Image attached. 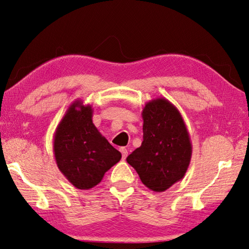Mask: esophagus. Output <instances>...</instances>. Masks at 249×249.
Returning a JSON list of instances; mask_svg holds the SVG:
<instances>
[{"label": "esophagus", "mask_w": 249, "mask_h": 249, "mask_svg": "<svg viewBox=\"0 0 249 249\" xmlns=\"http://www.w3.org/2000/svg\"><path fill=\"white\" fill-rule=\"evenodd\" d=\"M120 151L122 153V157H123V159H125L126 157H127L128 151H127V149L125 148V147H121V148H120Z\"/></svg>", "instance_id": "esophagus-1"}]
</instances>
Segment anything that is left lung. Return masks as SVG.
Returning <instances> with one entry per match:
<instances>
[{
    "label": "left lung",
    "mask_w": 249,
    "mask_h": 249,
    "mask_svg": "<svg viewBox=\"0 0 249 249\" xmlns=\"http://www.w3.org/2000/svg\"><path fill=\"white\" fill-rule=\"evenodd\" d=\"M142 116V142L126 160L147 188L163 192L188 170L192 155L190 136L178 108L165 98L147 102Z\"/></svg>",
    "instance_id": "left-lung-1"
}]
</instances>
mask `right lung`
I'll use <instances>...</instances> for the list:
<instances>
[{"label": "right lung", "mask_w": 249, "mask_h": 249, "mask_svg": "<svg viewBox=\"0 0 249 249\" xmlns=\"http://www.w3.org/2000/svg\"><path fill=\"white\" fill-rule=\"evenodd\" d=\"M93 109L77 100L67 109L53 135L57 166L70 183L89 190L120 161L121 153L101 135L92 122Z\"/></svg>", "instance_id": "add662e5"}]
</instances>
